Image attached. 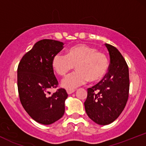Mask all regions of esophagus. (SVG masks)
Here are the masks:
<instances>
[{"label":"esophagus","instance_id":"esophagus-1","mask_svg":"<svg viewBox=\"0 0 146 146\" xmlns=\"http://www.w3.org/2000/svg\"><path fill=\"white\" fill-rule=\"evenodd\" d=\"M66 92H67V93L68 95H71L73 93H74L75 90H66Z\"/></svg>","mask_w":146,"mask_h":146}]
</instances>
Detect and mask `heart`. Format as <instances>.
Masks as SVG:
<instances>
[{"label": "heart", "mask_w": 146, "mask_h": 146, "mask_svg": "<svg viewBox=\"0 0 146 146\" xmlns=\"http://www.w3.org/2000/svg\"><path fill=\"white\" fill-rule=\"evenodd\" d=\"M51 66L62 77L66 76L74 68L76 72L62 81V86L72 90L86 84L96 83L105 78L109 68L108 57L95 47L79 44L70 47L66 56L56 54L52 58Z\"/></svg>", "instance_id": "b5f03b06"}]
</instances>
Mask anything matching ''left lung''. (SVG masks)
<instances>
[{
	"instance_id": "1",
	"label": "left lung",
	"mask_w": 146,
	"mask_h": 146,
	"mask_svg": "<svg viewBox=\"0 0 146 146\" xmlns=\"http://www.w3.org/2000/svg\"><path fill=\"white\" fill-rule=\"evenodd\" d=\"M109 52L110 63L105 78L87 89L84 102L88 117L100 125L115 121L124 109L129 95L128 66L117 48L105 44Z\"/></svg>"
}]
</instances>
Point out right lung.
<instances>
[{"label":"right lung","mask_w":146,"mask_h":146,"mask_svg":"<svg viewBox=\"0 0 146 146\" xmlns=\"http://www.w3.org/2000/svg\"><path fill=\"white\" fill-rule=\"evenodd\" d=\"M64 43L44 39L37 42L23 56L17 70L18 90L22 106L33 120L44 125L54 123L64 115L68 94L59 88L51 96L48 90L58 87L51 66L53 57Z\"/></svg>","instance_id":"1"}]
</instances>
